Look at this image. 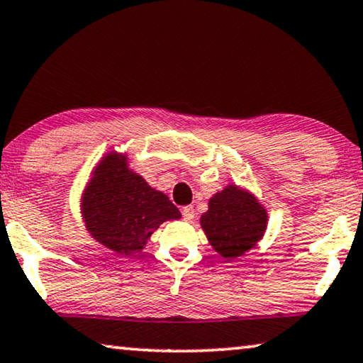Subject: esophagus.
Here are the masks:
<instances>
[{"label": "esophagus", "mask_w": 363, "mask_h": 363, "mask_svg": "<svg viewBox=\"0 0 363 363\" xmlns=\"http://www.w3.org/2000/svg\"><path fill=\"white\" fill-rule=\"evenodd\" d=\"M182 214H183V219H185L186 222L193 220V219H194V209H193V206H185V208L182 209Z\"/></svg>", "instance_id": "1"}]
</instances>
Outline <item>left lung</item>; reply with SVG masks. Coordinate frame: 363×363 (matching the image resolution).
<instances>
[{
  "label": "left lung",
  "mask_w": 363,
  "mask_h": 363,
  "mask_svg": "<svg viewBox=\"0 0 363 363\" xmlns=\"http://www.w3.org/2000/svg\"><path fill=\"white\" fill-rule=\"evenodd\" d=\"M208 206L199 219L201 228L222 258L243 256L263 238L267 211L248 189L227 185L209 199Z\"/></svg>",
  "instance_id": "left-lung-1"
}]
</instances>
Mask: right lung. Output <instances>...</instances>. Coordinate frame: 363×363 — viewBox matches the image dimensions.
Returning a JSON list of instances; mask_svg holds the SVG:
<instances>
[{"instance_id": "add662e5", "label": "right lung", "mask_w": 363, "mask_h": 363, "mask_svg": "<svg viewBox=\"0 0 363 363\" xmlns=\"http://www.w3.org/2000/svg\"><path fill=\"white\" fill-rule=\"evenodd\" d=\"M81 214L96 242L125 256L143 252L160 224L182 217L169 196L131 170L128 155L116 150L94 167L81 196Z\"/></svg>"}]
</instances>
